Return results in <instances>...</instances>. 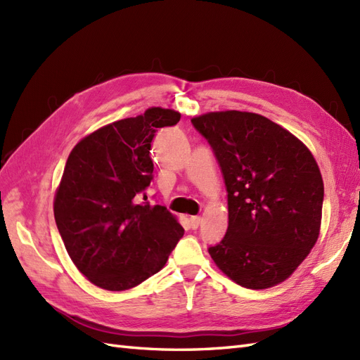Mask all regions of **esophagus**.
Returning a JSON list of instances; mask_svg holds the SVG:
<instances>
[{
	"label": "esophagus",
	"instance_id": "1",
	"mask_svg": "<svg viewBox=\"0 0 360 360\" xmlns=\"http://www.w3.org/2000/svg\"><path fill=\"white\" fill-rule=\"evenodd\" d=\"M189 222H191V228H192V230H197V228L200 226V222H201V217H200V216H191V219H189Z\"/></svg>",
	"mask_w": 360,
	"mask_h": 360
}]
</instances>
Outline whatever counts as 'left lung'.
<instances>
[{"mask_svg":"<svg viewBox=\"0 0 360 360\" xmlns=\"http://www.w3.org/2000/svg\"><path fill=\"white\" fill-rule=\"evenodd\" d=\"M191 122L210 144L228 193V230L210 257L250 290L285 281L319 238L324 186L317 162L263 115L222 111Z\"/></svg>","mask_w":360,"mask_h":360,"instance_id":"8db88e82","label":"left lung"}]
</instances>
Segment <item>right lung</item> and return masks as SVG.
Returning <instances> with one entry per match:
<instances>
[{
    "label": "right lung",
    "mask_w": 360,
    "mask_h": 360,
    "mask_svg": "<svg viewBox=\"0 0 360 360\" xmlns=\"http://www.w3.org/2000/svg\"><path fill=\"white\" fill-rule=\"evenodd\" d=\"M180 114L148 108L101 127L75 146L53 201L57 228L75 266L94 285L123 291L165 266L183 237L167 207L151 205V141Z\"/></svg>",
    "instance_id": "right-lung-1"
}]
</instances>
